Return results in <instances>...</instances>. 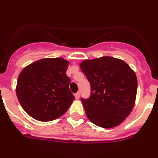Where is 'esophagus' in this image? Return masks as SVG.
<instances>
[{
	"mask_svg": "<svg viewBox=\"0 0 158 158\" xmlns=\"http://www.w3.org/2000/svg\"><path fill=\"white\" fill-rule=\"evenodd\" d=\"M75 97H76V99H79V97H80V93L77 92L76 94H75Z\"/></svg>",
	"mask_w": 158,
	"mask_h": 158,
	"instance_id": "34e87169",
	"label": "esophagus"
}]
</instances>
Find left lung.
I'll list each match as a JSON object with an SVG mask.
<instances>
[{
	"label": "left lung",
	"instance_id": "1",
	"mask_svg": "<svg viewBox=\"0 0 158 158\" xmlns=\"http://www.w3.org/2000/svg\"><path fill=\"white\" fill-rule=\"evenodd\" d=\"M90 83V96L81 98L86 116L102 128L122 123L132 111L137 92L135 73L125 61L105 56L80 64Z\"/></svg>",
	"mask_w": 158,
	"mask_h": 158
}]
</instances>
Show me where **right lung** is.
I'll use <instances>...</instances> for the list:
<instances>
[{
    "label": "right lung",
    "instance_id": "obj_1",
    "mask_svg": "<svg viewBox=\"0 0 158 158\" xmlns=\"http://www.w3.org/2000/svg\"><path fill=\"white\" fill-rule=\"evenodd\" d=\"M69 61L44 58L25 68L18 78L16 94L25 111L41 122L54 120L66 112L75 99L66 75Z\"/></svg>",
    "mask_w": 158,
    "mask_h": 158
}]
</instances>
